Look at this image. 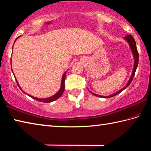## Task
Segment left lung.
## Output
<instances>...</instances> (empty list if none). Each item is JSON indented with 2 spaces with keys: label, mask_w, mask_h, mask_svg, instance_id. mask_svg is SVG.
Listing matches in <instances>:
<instances>
[{
  "label": "left lung",
  "mask_w": 151,
  "mask_h": 151,
  "mask_svg": "<svg viewBox=\"0 0 151 151\" xmlns=\"http://www.w3.org/2000/svg\"><path fill=\"white\" fill-rule=\"evenodd\" d=\"M124 39L127 40V42L129 43V45L130 46V48H131V52L132 53V55H133V57H134V66H133V70H132V72L131 74V77H130L129 81H128V83H127V85H125V86H124L123 88H121V90H119V91L116 92L115 93L111 94V95L109 96H101V95H99V94H96L95 93H93V92H91L90 90H88L89 91L90 93H91L92 94H93L94 96H96L98 97H102V98H111V97H112L116 95V94H119L120 93H121V92L124 90L125 88L128 86H129L130 84L131 83V82L132 81V79H133V77L134 76V74H135V71L137 70V66H138V64H139V53H138V51H137V45H136V42H135V40L134 39V38L132 37L131 35H128L126 37H124Z\"/></svg>",
  "instance_id": "1"
}]
</instances>
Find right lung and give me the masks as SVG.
Wrapping results in <instances>:
<instances>
[{
	"mask_svg": "<svg viewBox=\"0 0 151 151\" xmlns=\"http://www.w3.org/2000/svg\"><path fill=\"white\" fill-rule=\"evenodd\" d=\"M20 37V36H19V37L17 38V39L15 40L14 42H16V40H17V39H19V38ZM12 48H13V47H12ZM12 73H13V72H12ZM13 74H14V73H13ZM66 74V72L64 73L63 75V76H62V81H61V85H60V89H59V91H58L57 92V93H56L55 94H54V95H53V96H50V97H48V98H45V99H39V98H37V97H35V96H33L30 95V94H27L26 93H25V92H24L23 91H22V89L21 87H20V86L19 84V83H18V81H17V78H15V76H14V78H15V79H16V81H17V85H18V86H19V87L20 88V90H21V91H22V92H23V93H24L25 94H27L28 96H29L30 97H31L32 99H35V100L37 101L42 102V103H50V102L55 101L57 100V99H58V98H59V97L61 96V95H62L63 93H64V91H65V81Z\"/></svg>",
	"mask_w": 151,
	"mask_h": 151,
	"instance_id": "right-lung-1",
	"label": "right lung"
}]
</instances>
